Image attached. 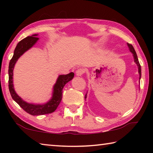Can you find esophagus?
<instances>
[{
  "label": "esophagus",
  "instance_id": "obj_1",
  "mask_svg": "<svg viewBox=\"0 0 153 153\" xmlns=\"http://www.w3.org/2000/svg\"><path fill=\"white\" fill-rule=\"evenodd\" d=\"M84 72H85V71H84V69L79 68V69H77V70H76V76H82L83 74H84Z\"/></svg>",
  "mask_w": 153,
  "mask_h": 153
}]
</instances>
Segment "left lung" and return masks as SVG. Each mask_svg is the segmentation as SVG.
<instances>
[{
    "label": "left lung",
    "instance_id": "1",
    "mask_svg": "<svg viewBox=\"0 0 153 153\" xmlns=\"http://www.w3.org/2000/svg\"><path fill=\"white\" fill-rule=\"evenodd\" d=\"M128 46L129 47V51L131 52V53L133 54V56H134V62L137 64V65H138V73H139V75H140V77H141V66L140 65V63L138 61V56H137V55H136V53L135 50H134V48L133 47V46L130 45V44L128 43ZM87 94L85 95V98H86L87 97Z\"/></svg>",
    "mask_w": 153,
    "mask_h": 153
}]
</instances>
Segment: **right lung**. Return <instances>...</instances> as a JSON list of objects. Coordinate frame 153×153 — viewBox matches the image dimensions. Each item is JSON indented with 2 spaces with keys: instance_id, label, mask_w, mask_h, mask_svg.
Wrapping results in <instances>:
<instances>
[{
  "instance_id": "right-lung-1",
  "label": "right lung",
  "mask_w": 153,
  "mask_h": 153,
  "mask_svg": "<svg viewBox=\"0 0 153 153\" xmlns=\"http://www.w3.org/2000/svg\"><path fill=\"white\" fill-rule=\"evenodd\" d=\"M37 36L38 34H33L32 36H27L17 44L14 51L13 56L10 61L9 65V89L11 97L23 109L32 115H45V114L54 112L61 101L62 92H63V88L65 85L73 79L74 77V73L73 72H71L67 75H60L57 78L55 84L54 85L53 97L51 99L45 104L34 105L28 103L24 101L22 98L17 94L14 90L13 82L15 64L16 63L18 59L25 51L29 50L35 45L36 42L39 39L36 37Z\"/></svg>"
}]
</instances>
